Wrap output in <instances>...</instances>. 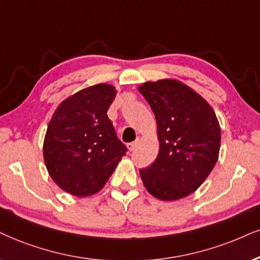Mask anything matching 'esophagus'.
Instances as JSON below:
<instances>
[{
	"mask_svg": "<svg viewBox=\"0 0 260 260\" xmlns=\"http://www.w3.org/2000/svg\"><path fill=\"white\" fill-rule=\"evenodd\" d=\"M137 145H138V140H136V141H133V143H129L128 144V150L129 151H134L136 150V147H137Z\"/></svg>",
	"mask_w": 260,
	"mask_h": 260,
	"instance_id": "1",
	"label": "esophagus"
}]
</instances>
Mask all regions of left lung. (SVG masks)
I'll return each mask as SVG.
<instances>
[{
	"instance_id": "8db88e82",
	"label": "left lung",
	"mask_w": 260,
	"mask_h": 260,
	"mask_svg": "<svg viewBox=\"0 0 260 260\" xmlns=\"http://www.w3.org/2000/svg\"><path fill=\"white\" fill-rule=\"evenodd\" d=\"M139 92L156 116L159 139L156 160L140 169L144 186L167 202L187 197L205 181L218 159L221 128L215 111L176 80L145 83Z\"/></svg>"
}]
</instances>
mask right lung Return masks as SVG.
I'll list each match as a JSON object with an SVG mask.
<instances>
[{
    "label": "right lung",
    "instance_id": "add662e5",
    "mask_svg": "<svg viewBox=\"0 0 260 260\" xmlns=\"http://www.w3.org/2000/svg\"><path fill=\"white\" fill-rule=\"evenodd\" d=\"M115 87L98 84L62 102L45 134L43 154L51 179L66 192L87 197L103 188L127 147L107 111Z\"/></svg>",
    "mask_w": 260,
    "mask_h": 260
}]
</instances>
